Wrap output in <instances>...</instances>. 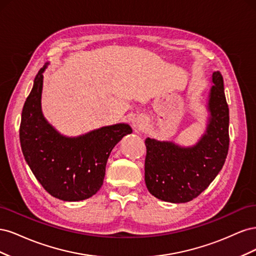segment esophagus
<instances>
[{
  "label": "esophagus",
  "instance_id": "34e87169",
  "mask_svg": "<svg viewBox=\"0 0 256 256\" xmlns=\"http://www.w3.org/2000/svg\"><path fill=\"white\" fill-rule=\"evenodd\" d=\"M147 125V120H145L144 116H138V118H136L134 120V129L136 131H140L144 129Z\"/></svg>",
  "mask_w": 256,
  "mask_h": 256
}]
</instances>
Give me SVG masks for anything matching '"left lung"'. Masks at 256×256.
I'll use <instances>...</instances> for the list:
<instances>
[{"label": "left lung", "instance_id": "obj_1", "mask_svg": "<svg viewBox=\"0 0 256 256\" xmlns=\"http://www.w3.org/2000/svg\"><path fill=\"white\" fill-rule=\"evenodd\" d=\"M206 109L207 125L196 144L147 138L145 184L152 194L170 203H187L198 196L219 174L226 162L228 136V106L220 72L212 76Z\"/></svg>", "mask_w": 256, "mask_h": 256}]
</instances>
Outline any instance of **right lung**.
<instances>
[{
  "instance_id": "right-lung-1",
  "label": "right lung",
  "mask_w": 256,
  "mask_h": 256,
  "mask_svg": "<svg viewBox=\"0 0 256 256\" xmlns=\"http://www.w3.org/2000/svg\"><path fill=\"white\" fill-rule=\"evenodd\" d=\"M46 64L35 76L23 106L20 143L36 180L54 198L65 202L86 200L102 188L114 146L132 132L125 122L104 126L78 136L60 134L44 118L42 92Z\"/></svg>"
}]
</instances>
